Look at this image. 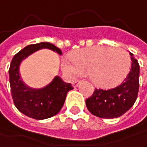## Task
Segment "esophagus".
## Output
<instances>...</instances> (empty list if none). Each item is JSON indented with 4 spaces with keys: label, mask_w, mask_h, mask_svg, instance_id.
<instances>
[{
    "label": "esophagus",
    "mask_w": 147,
    "mask_h": 147,
    "mask_svg": "<svg viewBox=\"0 0 147 147\" xmlns=\"http://www.w3.org/2000/svg\"><path fill=\"white\" fill-rule=\"evenodd\" d=\"M79 83H80V80H74L73 81V86L74 87H76L79 85Z\"/></svg>",
    "instance_id": "1"
}]
</instances>
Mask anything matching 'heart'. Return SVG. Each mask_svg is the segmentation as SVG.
Listing matches in <instances>:
<instances>
[{"mask_svg":"<svg viewBox=\"0 0 147 147\" xmlns=\"http://www.w3.org/2000/svg\"><path fill=\"white\" fill-rule=\"evenodd\" d=\"M131 57L125 49L107 46H95L80 49L65 58L63 70L71 77L86 75L100 87L118 85L131 68Z\"/></svg>","mask_w":147,"mask_h":147,"instance_id":"obj_1","label":"heart"}]
</instances>
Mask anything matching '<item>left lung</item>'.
I'll return each mask as SVG.
<instances>
[{"instance_id":"1","label":"left lung","mask_w":147,"mask_h":147,"mask_svg":"<svg viewBox=\"0 0 147 147\" xmlns=\"http://www.w3.org/2000/svg\"><path fill=\"white\" fill-rule=\"evenodd\" d=\"M132 67L124 81L110 89L95 88L86 100L88 111L97 117L113 119L123 115L135 103L140 87V65L131 53Z\"/></svg>"}]
</instances>
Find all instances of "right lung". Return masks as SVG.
<instances>
[{
  "label": "right lung",
  "mask_w": 147,
  "mask_h": 147,
  "mask_svg": "<svg viewBox=\"0 0 147 147\" xmlns=\"http://www.w3.org/2000/svg\"><path fill=\"white\" fill-rule=\"evenodd\" d=\"M41 48H49L59 54L62 53L60 48L48 42L28 45L13 56L8 71L14 106L23 114L35 119H45L57 114L64 105L67 92L73 89L70 83L64 82L59 76H55L41 88H33L23 82L19 69L21 62Z\"/></svg>",
  "instance_id": "1"
}]
</instances>
